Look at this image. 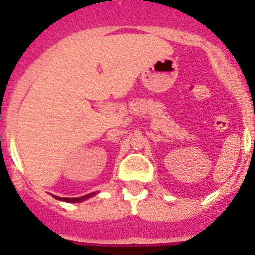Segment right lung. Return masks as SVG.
<instances>
[{
  "mask_svg": "<svg viewBox=\"0 0 255 255\" xmlns=\"http://www.w3.org/2000/svg\"><path fill=\"white\" fill-rule=\"evenodd\" d=\"M92 196H95V192H94V193L86 194V196H82V197L67 198V197H57V196H55V198H58V200H61V201H66V202H82V201H85V200H87V198L92 197Z\"/></svg>",
  "mask_w": 255,
  "mask_h": 255,
  "instance_id": "add662e5",
  "label": "right lung"
}]
</instances>
